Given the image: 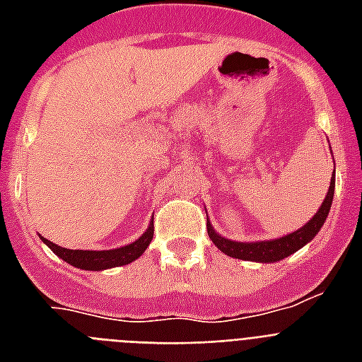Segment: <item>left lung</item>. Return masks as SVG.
Listing matches in <instances>:
<instances>
[{
	"instance_id": "1",
	"label": "left lung",
	"mask_w": 362,
	"mask_h": 362,
	"mask_svg": "<svg viewBox=\"0 0 362 362\" xmlns=\"http://www.w3.org/2000/svg\"><path fill=\"white\" fill-rule=\"evenodd\" d=\"M332 195H334V175H332L331 178V186H329L325 201H323V204L320 206V210L315 212L314 218H312L306 226L300 227L298 231L289 233L287 237L264 242H233L220 237V235L212 229L210 221H206L209 237L210 240L218 246V250L227 253L229 257L244 259V261H259V263H274V261H280V259L287 257V255H291V253H295L297 250H300L304 244H308V242L320 233L321 226L325 223L327 216H329V210H331Z\"/></svg>"
}]
</instances>
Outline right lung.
<instances>
[{"mask_svg":"<svg viewBox=\"0 0 362 362\" xmlns=\"http://www.w3.org/2000/svg\"><path fill=\"white\" fill-rule=\"evenodd\" d=\"M152 237L153 220L150 223V227L146 229V233L139 240H135L133 244H127V246L116 247V250H103V252H93V250H67V247L58 246V244H54V242L47 240V238H42V242L58 257H62L69 264L76 267V269L103 270L112 269V267H122V264H127L131 261H135L136 257H141L144 250L148 247V244L152 242Z\"/></svg>","mask_w":362,"mask_h":362,"instance_id":"obj_1","label":"right lung"}]
</instances>
